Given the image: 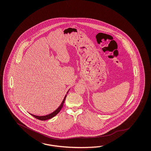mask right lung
Returning <instances> with one entry per match:
<instances>
[{
  "mask_svg": "<svg viewBox=\"0 0 151 151\" xmlns=\"http://www.w3.org/2000/svg\"><path fill=\"white\" fill-rule=\"evenodd\" d=\"M66 97V96H65V98H64V100L63 101V102L61 103V105L59 107L57 110H55L54 112H53L52 113L50 114L46 115V116H36V115L31 114H30L32 116L34 117H35V118H36L37 119H38L39 120H41V121H45V120H47V119H51V118H52L53 117H54L55 116L58 114L60 111V110H61V109H62V107L63 106V105H64V102H65V100Z\"/></svg>",
  "mask_w": 151,
  "mask_h": 151,
  "instance_id": "1",
  "label": "right lung"
}]
</instances>
